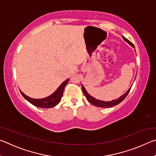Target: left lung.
<instances>
[{"label":"left lung","instance_id":"obj_1","mask_svg":"<svg viewBox=\"0 0 156 156\" xmlns=\"http://www.w3.org/2000/svg\"><path fill=\"white\" fill-rule=\"evenodd\" d=\"M122 38L124 39V41H126V43L130 44L131 46L133 47V48H135V47H134L133 44L131 42L129 41L128 39H126L125 36H122ZM131 87L129 88L128 90H127V91H126L125 94H124L122 96H121L120 97L118 98L117 100H112V101L105 102V101H102V100H100L96 99L93 96H90V95H89L87 93V91H86V89H85V88L84 87V86L82 85V89H83V93L84 94V96H86L87 99L88 101L90 102L91 104L94 105V106L99 107H112L113 106H115V105H118L119 103H120V102H122V100L125 98L126 97V96H127L128 94L129 93V91H130V90H131Z\"/></svg>","mask_w":156,"mask_h":156}]
</instances>
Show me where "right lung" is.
Wrapping results in <instances>:
<instances>
[{
  "label": "right lung",
  "mask_w": 156,
  "mask_h": 156,
  "mask_svg": "<svg viewBox=\"0 0 156 156\" xmlns=\"http://www.w3.org/2000/svg\"><path fill=\"white\" fill-rule=\"evenodd\" d=\"M68 81L69 78L63 82L54 93L49 96L44 98H31L26 96V95L21 91L20 93L22 94V96L24 97L28 102H30V103L34 105V106L41 108H51L55 107L60 102V100H61V98L62 96L65 87L66 86V84L68 83Z\"/></svg>",
  "instance_id": "right-lung-1"
}]
</instances>
